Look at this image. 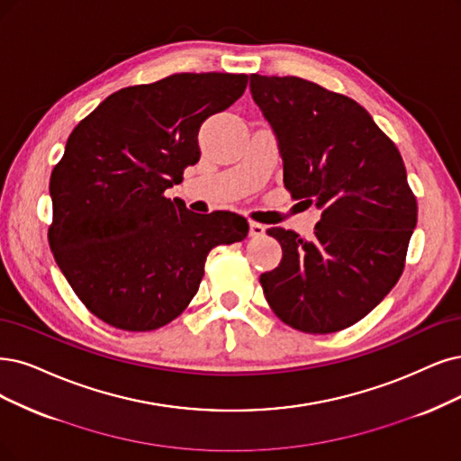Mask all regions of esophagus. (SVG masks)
<instances>
[{"label": "esophagus", "mask_w": 461, "mask_h": 461, "mask_svg": "<svg viewBox=\"0 0 461 461\" xmlns=\"http://www.w3.org/2000/svg\"><path fill=\"white\" fill-rule=\"evenodd\" d=\"M250 237H262L264 233H266V226H262V224H258V221H250Z\"/></svg>", "instance_id": "obj_1"}]
</instances>
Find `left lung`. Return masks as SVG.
I'll list each match as a JSON object with an SVG mask.
<instances>
[{"label":"left lung","mask_w":461,"mask_h":461,"mask_svg":"<svg viewBox=\"0 0 461 461\" xmlns=\"http://www.w3.org/2000/svg\"><path fill=\"white\" fill-rule=\"evenodd\" d=\"M250 93L276 132L285 187L321 209L310 241L267 230L283 258L260 276L266 300L296 330L348 329L402 274L418 204L401 153L361 104L317 83L252 74Z\"/></svg>","instance_id":"obj_1"}]
</instances>
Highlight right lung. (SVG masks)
Masks as SVG:
<instances>
[{
  "label": "right lung",
  "instance_id": "right-lung-1",
  "mask_svg": "<svg viewBox=\"0 0 461 461\" xmlns=\"http://www.w3.org/2000/svg\"><path fill=\"white\" fill-rule=\"evenodd\" d=\"M245 74H175L110 95L79 122L49 182V245L77 298L108 325L146 332L195 296L216 245L249 221L197 214L167 187L199 161V127L247 89Z\"/></svg>",
  "mask_w": 461,
  "mask_h": 461
}]
</instances>
